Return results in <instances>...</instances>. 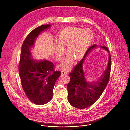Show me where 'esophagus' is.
I'll return each mask as SVG.
<instances>
[{"mask_svg": "<svg viewBox=\"0 0 130 130\" xmlns=\"http://www.w3.org/2000/svg\"><path fill=\"white\" fill-rule=\"evenodd\" d=\"M67 74H68V73H67V72L66 71H61V75H67Z\"/></svg>", "mask_w": 130, "mask_h": 130, "instance_id": "1", "label": "esophagus"}]
</instances>
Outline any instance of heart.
Returning <instances> with one entry per match:
<instances>
[{"label":"heart","instance_id":"b5f03b06","mask_svg":"<svg viewBox=\"0 0 130 130\" xmlns=\"http://www.w3.org/2000/svg\"><path fill=\"white\" fill-rule=\"evenodd\" d=\"M93 39L92 31L89 28L82 29L77 27H67L59 34L57 41L59 44L54 46V53L56 58L61 60L66 53L69 56L64 61L62 66L64 69L70 68L73 59L82 58L90 47Z\"/></svg>","mask_w":130,"mask_h":130}]
</instances>
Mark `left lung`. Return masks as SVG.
Listing matches in <instances>:
<instances>
[{
  "label": "left lung",
  "mask_w": 130,
  "mask_h": 130,
  "mask_svg": "<svg viewBox=\"0 0 130 130\" xmlns=\"http://www.w3.org/2000/svg\"><path fill=\"white\" fill-rule=\"evenodd\" d=\"M97 46L96 44H94L91 46L81 61L69 74L70 81L67 85L68 100L74 108L84 109L92 106L101 96L108 83L111 69V57L110 54L107 68L96 82H89L85 77L83 70L85 59L89 53ZM100 47L109 53V50L106 46Z\"/></svg>",
  "instance_id": "left-lung-1"
}]
</instances>
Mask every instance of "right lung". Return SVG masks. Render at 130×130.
<instances>
[{
    "label": "right lung",
    "mask_w": 130,
    "mask_h": 130,
    "mask_svg": "<svg viewBox=\"0 0 130 130\" xmlns=\"http://www.w3.org/2000/svg\"><path fill=\"white\" fill-rule=\"evenodd\" d=\"M50 26L42 25L30 32L23 42L20 53L19 71L22 87L29 100L37 105L51 101L56 80L60 75V71H54L52 62L36 60L31 52L38 35Z\"/></svg>",
    "instance_id": "add662e5"
}]
</instances>
